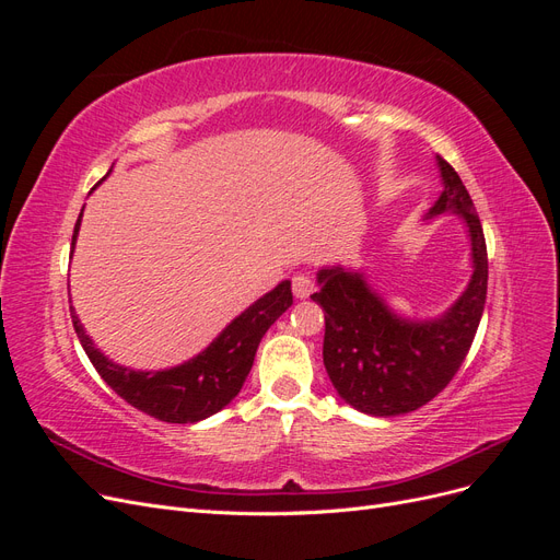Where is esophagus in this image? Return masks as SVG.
<instances>
[{
	"label": "esophagus",
	"instance_id": "34e87169",
	"mask_svg": "<svg viewBox=\"0 0 560 560\" xmlns=\"http://www.w3.org/2000/svg\"><path fill=\"white\" fill-rule=\"evenodd\" d=\"M292 290H294L296 299H308L315 292V284H313V280L308 276L299 273V276L292 278Z\"/></svg>",
	"mask_w": 560,
	"mask_h": 560
}]
</instances>
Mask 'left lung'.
<instances>
[{
    "instance_id": "1",
    "label": "left lung",
    "mask_w": 560,
    "mask_h": 560,
    "mask_svg": "<svg viewBox=\"0 0 560 560\" xmlns=\"http://www.w3.org/2000/svg\"><path fill=\"white\" fill-rule=\"evenodd\" d=\"M444 191L422 217L460 219L469 238L471 276L465 292L436 317L397 313L362 270L341 264L317 270L311 296L325 311L322 358L338 397L366 416H401L420 409L451 383L467 358L486 306V238L463 179L436 156Z\"/></svg>"
}]
</instances>
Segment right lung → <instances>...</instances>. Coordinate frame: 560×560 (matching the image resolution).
I'll return each mask as SVG.
<instances>
[{"label": "right lung", "mask_w": 560, "mask_h": 560, "mask_svg": "<svg viewBox=\"0 0 560 560\" xmlns=\"http://www.w3.org/2000/svg\"><path fill=\"white\" fill-rule=\"evenodd\" d=\"M81 214L74 226L72 249L77 245ZM292 282L282 280L238 317H233L196 358L159 371H140L112 362L105 352L95 348L72 306L70 313L89 360L118 397H124L130 406L151 418L184 425V422H198L222 411L241 393L264 334L292 306Z\"/></svg>", "instance_id": "right-lung-1"}]
</instances>
